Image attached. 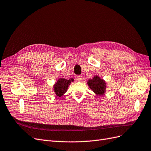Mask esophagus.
Masks as SVG:
<instances>
[{"mask_svg":"<svg viewBox=\"0 0 151 151\" xmlns=\"http://www.w3.org/2000/svg\"><path fill=\"white\" fill-rule=\"evenodd\" d=\"M76 79L77 81H81L82 80H83V77H82L81 76H77L76 77Z\"/></svg>","mask_w":151,"mask_h":151,"instance_id":"obj_1","label":"esophagus"}]
</instances>
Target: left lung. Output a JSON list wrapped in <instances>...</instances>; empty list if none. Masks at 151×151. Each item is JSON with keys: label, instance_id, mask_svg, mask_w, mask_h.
<instances>
[{"label": "left lung", "instance_id": "left-lung-1", "mask_svg": "<svg viewBox=\"0 0 151 151\" xmlns=\"http://www.w3.org/2000/svg\"><path fill=\"white\" fill-rule=\"evenodd\" d=\"M87 84H88L89 88L96 95L103 96L106 92V81L100 78V77L97 75H95L93 78L89 79L87 81Z\"/></svg>", "mask_w": 151, "mask_h": 151}]
</instances>
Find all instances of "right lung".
Instances as JSON below:
<instances>
[{
  "instance_id": "1",
  "label": "right lung",
  "mask_w": 151,
  "mask_h": 151,
  "mask_svg": "<svg viewBox=\"0 0 151 151\" xmlns=\"http://www.w3.org/2000/svg\"><path fill=\"white\" fill-rule=\"evenodd\" d=\"M74 79H66L64 78H59L55 83L53 85L54 93L58 97L63 96L64 94L67 92L68 86L72 82L74 81Z\"/></svg>"
}]
</instances>
